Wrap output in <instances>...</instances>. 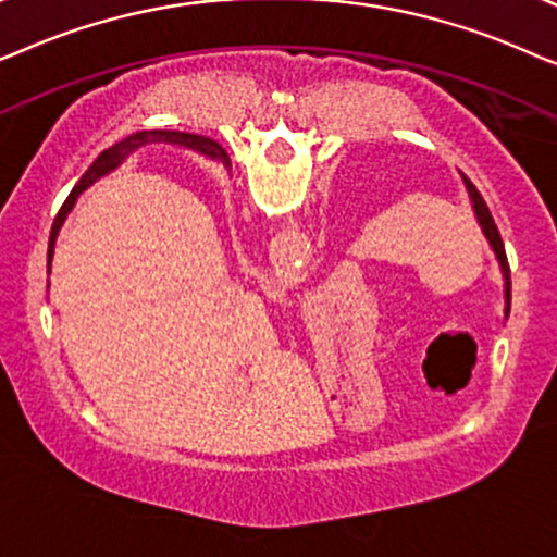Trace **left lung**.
<instances>
[{"label": "left lung", "instance_id": "obj_1", "mask_svg": "<svg viewBox=\"0 0 557 557\" xmlns=\"http://www.w3.org/2000/svg\"><path fill=\"white\" fill-rule=\"evenodd\" d=\"M213 154H219V162H224V165L228 168V154L224 150H219V152H213ZM213 160H216V158H213ZM461 177H463L466 193H469L473 216H476L481 232H484L488 247H492L496 262H499V270H502V277H504V315H509V300H511V293H509V287H511V283H509V262H507V251H504V242H502V236H499V228H496L492 213H488L484 198H481V193L476 190V185H473L463 173H461Z\"/></svg>", "mask_w": 557, "mask_h": 557}]
</instances>
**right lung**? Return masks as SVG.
I'll use <instances>...</instances> for the list:
<instances>
[{
  "instance_id": "right-lung-1",
  "label": "right lung",
  "mask_w": 557,
  "mask_h": 557,
  "mask_svg": "<svg viewBox=\"0 0 557 557\" xmlns=\"http://www.w3.org/2000/svg\"><path fill=\"white\" fill-rule=\"evenodd\" d=\"M154 143H162V145H177V147H185V150H193V152H201V154H211V158L219 160V152L221 147L219 143H213V139L209 137H201V135H190V132H175V129H150V132H137V135H129L127 139H122V143H116L114 147H109V150H103L99 158H96V162L91 168L86 170L84 177L76 183V188L71 190L69 201L63 203V209L58 211V216L53 221V228H50V242H48V272H50V264H53V251H55V239L58 234H61V226L65 216H69L73 206H76V198L84 193L88 185L99 181L101 175L111 173V170L122 165L124 160L129 158L132 152L139 150V147L145 145H154Z\"/></svg>"
}]
</instances>
